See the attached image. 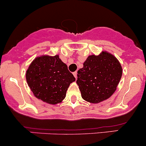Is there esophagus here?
<instances>
[{
	"label": "esophagus",
	"mask_w": 146,
	"mask_h": 146,
	"mask_svg": "<svg viewBox=\"0 0 146 146\" xmlns=\"http://www.w3.org/2000/svg\"><path fill=\"white\" fill-rule=\"evenodd\" d=\"M73 75H74V77H75V79H77V72H73Z\"/></svg>",
	"instance_id": "34e87169"
}]
</instances>
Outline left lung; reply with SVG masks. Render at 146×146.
Returning <instances> with one entry per match:
<instances>
[{
    "mask_svg": "<svg viewBox=\"0 0 146 146\" xmlns=\"http://www.w3.org/2000/svg\"><path fill=\"white\" fill-rule=\"evenodd\" d=\"M122 74L121 64L112 54L102 51L99 55H90L77 72L82 98L93 104L108 99L117 90Z\"/></svg>",
    "mask_w": 146,
    "mask_h": 146,
    "instance_id": "left-lung-1",
    "label": "left lung"
}]
</instances>
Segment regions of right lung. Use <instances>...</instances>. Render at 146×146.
<instances>
[{
  "mask_svg": "<svg viewBox=\"0 0 146 146\" xmlns=\"http://www.w3.org/2000/svg\"><path fill=\"white\" fill-rule=\"evenodd\" d=\"M26 79L34 96L50 105L62 102L68 87L75 81L59 55L35 58L26 70Z\"/></svg>",
  "mask_w": 146,
  "mask_h": 146,
  "instance_id": "add662e5",
  "label": "right lung"
}]
</instances>
